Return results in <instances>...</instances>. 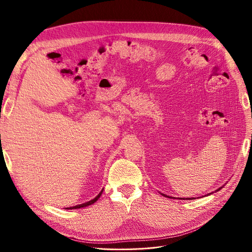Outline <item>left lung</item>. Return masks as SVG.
Returning <instances> with one entry per match:
<instances>
[{"instance_id": "left-lung-1", "label": "left lung", "mask_w": 252, "mask_h": 252, "mask_svg": "<svg viewBox=\"0 0 252 252\" xmlns=\"http://www.w3.org/2000/svg\"><path fill=\"white\" fill-rule=\"evenodd\" d=\"M220 189H218L217 190H220ZM161 194H162V195H165V196H167V198H171V196H169V195H166L165 193H161ZM192 199H193V198H192ZM192 199H190V200H192ZM183 200H189V198H187V199H183Z\"/></svg>"}]
</instances>
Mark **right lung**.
Instances as JSON below:
<instances>
[{
    "mask_svg": "<svg viewBox=\"0 0 252 252\" xmlns=\"http://www.w3.org/2000/svg\"><path fill=\"white\" fill-rule=\"evenodd\" d=\"M103 189L101 190V192L97 194L94 199H93V200H91V201H89V202H86V203H83V204H81V205H76V206H73V207H70V208H67V209H79V208H83V207H87V206H90V205H92V204H94V202H96L97 200H99V198L101 196V194H102V192H103Z\"/></svg>",
    "mask_w": 252,
    "mask_h": 252,
    "instance_id": "1",
    "label": "right lung"
}]
</instances>
